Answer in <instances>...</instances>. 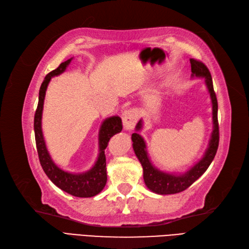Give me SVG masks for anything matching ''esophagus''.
<instances>
[{
	"instance_id": "34e87169",
	"label": "esophagus",
	"mask_w": 249,
	"mask_h": 249,
	"mask_svg": "<svg viewBox=\"0 0 249 249\" xmlns=\"http://www.w3.org/2000/svg\"><path fill=\"white\" fill-rule=\"evenodd\" d=\"M138 120V112L135 108H129L123 113V123L125 130H133Z\"/></svg>"
}]
</instances>
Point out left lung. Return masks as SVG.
Wrapping results in <instances>:
<instances>
[{
    "instance_id": "left-lung-1",
    "label": "left lung",
    "mask_w": 249,
    "mask_h": 249,
    "mask_svg": "<svg viewBox=\"0 0 249 249\" xmlns=\"http://www.w3.org/2000/svg\"><path fill=\"white\" fill-rule=\"evenodd\" d=\"M191 63V78H204L205 86L208 89L212 105V132L208 142L207 149L205 150L203 156L196 162L183 173L165 172L156 168L151 161L147 143L143 137L139 134L142 129V119H139L135 126V133L132 134L133 150L141 161L143 170V180L145 186L156 195H174L186 190L195 181L201 178L207 170L210 163L213 160L217 147H219V123H217V100L213 89V83L210 71L204 63L195 59H190Z\"/></svg>"
}]
</instances>
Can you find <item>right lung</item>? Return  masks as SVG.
<instances>
[{"mask_svg":"<svg viewBox=\"0 0 249 249\" xmlns=\"http://www.w3.org/2000/svg\"><path fill=\"white\" fill-rule=\"evenodd\" d=\"M72 58L60 64L56 70L48 72L41 84L39 90V102L37 111L35 114V137L40 163L45 174L53 183L60 189L68 192L69 195L77 197H92L98 195L107 184V161L105 150L111 137L123 130V123L119 116H111L106 118L100 125L98 134V156L93 167L88 171L80 173H72L65 171L58 167L53 160L48 152L43 132H42V113L45 94L48 84L54 76L61 75L71 62Z\"/></svg>","mask_w":249,"mask_h":249,"instance_id":"add662e5","label":"right lung"}]
</instances>
